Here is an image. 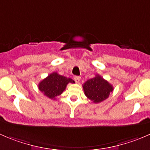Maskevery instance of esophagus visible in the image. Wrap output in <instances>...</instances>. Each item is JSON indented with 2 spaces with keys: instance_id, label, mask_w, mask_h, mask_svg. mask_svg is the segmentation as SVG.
Here are the masks:
<instances>
[{
  "instance_id": "34e87169",
  "label": "esophagus",
  "mask_w": 150,
  "mask_h": 150,
  "mask_svg": "<svg viewBox=\"0 0 150 150\" xmlns=\"http://www.w3.org/2000/svg\"><path fill=\"white\" fill-rule=\"evenodd\" d=\"M74 80L76 83H79L80 81H81V77L80 76H75L74 77Z\"/></svg>"
}]
</instances>
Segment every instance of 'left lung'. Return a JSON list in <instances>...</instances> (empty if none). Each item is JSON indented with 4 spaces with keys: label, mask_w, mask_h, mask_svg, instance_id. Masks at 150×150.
<instances>
[{
    "label": "left lung",
    "mask_w": 150,
    "mask_h": 150,
    "mask_svg": "<svg viewBox=\"0 0 150 150\" xmlns=\"http://www.w3.org/2000/svg\"><path fill=\"white\" fill-rule=\"evenodd\" d=\"M85 95L94 103L103 102L109 97L113 86L99 75L89 79L83 85Z\"/></svg>",
    "instance_id": "1"
}]
</instances>
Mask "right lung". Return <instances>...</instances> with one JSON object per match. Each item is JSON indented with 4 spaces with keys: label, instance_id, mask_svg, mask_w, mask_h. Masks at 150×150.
Masks as SVG:
<instances>
[{
    "label": "right lung",
    "instance_id": "obj_1",
    "mask_svg": "<svg viewBox=\"0 0 150 150\" xmlns=\"http://www.w3.org/2000/svg\"><path fill=\"white\" fill-rule=\"evenodd\" d=\"M69 83H72L75 81L54 72L39 83L38 88L47 97L56 99L57 96L61 95L65 90L67 85Z\"/></svg>",
    "mask_w": 150,
    "mask_h": 150
}]
</instances>
